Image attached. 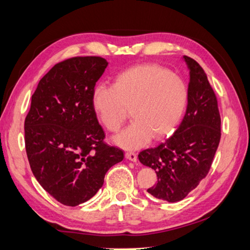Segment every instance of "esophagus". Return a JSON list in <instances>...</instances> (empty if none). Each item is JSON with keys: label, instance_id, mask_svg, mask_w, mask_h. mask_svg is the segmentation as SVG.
I'll use <instances>...</instances> for the list:
<instances>
[{"label": "esophagus", "instance_id": "esophagus-1", "mask_svg": "<svg viewBox=\"0 0 250 250\" xmlns=\"http://www.w3.org/2000/svg\"><path fill=\"white\" fill-rule=\"evenodd\" d=\"M125 158H126V160L131 161V162H137L138 156H137V154L133 153V152H126L125 153Z\"/></svg>", "mask_w": 250, "mask_h": 250}]
</instances>
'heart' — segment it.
<instances>
[{
	"label": "heart",
	"mask_w": 250,
	"mask_h": 250,
	"mask_svg": "<svg viewBox=\"0 0 250 250\" xmlns=\"http://www.w3.org/2000/svg\"><path fill=\"white\" fill-rule=\"evenodd\" d=\"M188 102V88L180 76L166 67L143 63L118 73L112 86H95L92 103L99 120L118 132L131 109L133 122L115 142L125 148H139L152 137L161 140L178 125Z\"/></svg>",
	"instance_id": "heart-1"
}]
</instances>
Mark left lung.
<instances>
[{"instance_id":"obj_1","label":"left lung","mask_w":250,"mask_h":250,"mask_svg":"<svg viewBox=\"0 0 250 250\" xmlns=\"http://www.w3.org/2000/svg\"><path fill=\"white\" fill-rule=\"evenodd\" d=\"M184 60L190 74L184 119L165 142L139 154L140 162L157 175V183L147 192L167 202L183 200L206 178L221 139L214 90L197 61L187 56Z\"/></svg>"}]
</instances>
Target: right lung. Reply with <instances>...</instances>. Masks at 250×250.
Returning <instances> with one entry per match:
<instances>
[{
	"label": "right lung",
	"instance_id": "1",
	"mask_svg": "<svg viewBox=\"0 0 250 250\" xmlns=\"http://www.w3.org/2000/svg\"><path fill=\"white\" fill-rule=\"evenodd\" d=\"M108 62L75 57L57 63L31 96L25 119V146L42 187L64 206L76 207L97 193L106 172L124 160L105 143L92 103Z\"/></svg>",
	"mask_w": 250,
	"mask_h": 250
}]
</instances>
